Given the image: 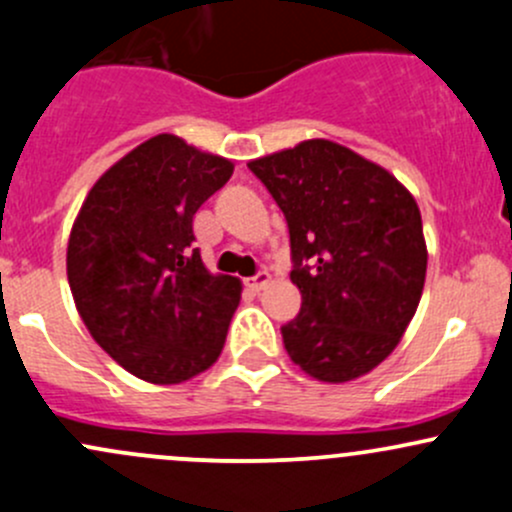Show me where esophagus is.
I'll return each mask as SVG.
<instances>
[{"instance_id":"1","label":"esophagus","mask_w":512,"mask_h":512,"mask_svg":"<svg viewBox=\"0 0 512 512\" xmlns=\"http://www.w3.org/2000/svg\"><path fill=\"white\" fill-rule=\"evenodd\" d=\"M267 284H270V272H267V270L257 272L255 277H250V279H247V287H250L252 292H260V289H265Z\"/></svg>"}]
</instances>
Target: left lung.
<instances>
[{
  "label": "left lung",
  "mask_w": 512,
  "mask_h": 512,
  "mask_svg": "<svg viewBox=\"0 0 512 512\" xmlns=\"http://www.w3.org/2000/svg\"><path fill=\"white\" fill-rule=\"evenodd\" d=\"M287 218L301 309L282 326L311 378L346 383L395 351L424 289L417 201L390 171L328 139L250 161Z\"/></svg>",
  "instance_id": "left-lung-1"
}]
</instances>
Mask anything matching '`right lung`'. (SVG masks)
I'll return each mask as SVG.
<instances>
[{"instance_id": "1", "label": "right lung", "mask_w": 512, "mask_h": 512, "mask_svg": "<svg viewBox=\"0 0 512 512\" xmlns=\"http://www.w3.org/2000/svg\"><path fill=\"white\" fill-rule=\"evenodd\" d=\"M230 176L228 159L157 134L100 176L75 218L66 262L80 319L147 383H184L223 351L242 287L206 270L193 215Z\"/></svg>"}]
</instances>
